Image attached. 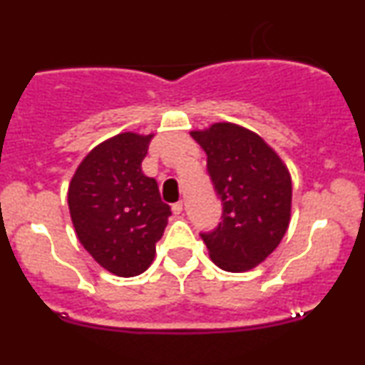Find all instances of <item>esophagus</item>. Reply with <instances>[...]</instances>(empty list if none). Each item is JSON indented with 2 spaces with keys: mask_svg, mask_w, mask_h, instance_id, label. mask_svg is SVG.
Instances as JSON below:
<instances>
[{
  "mask_svg": "<svg viewBox=\"0 0 365 365\" xmlns=\"http://www.w3.org/2000/svg\"><path fill=\"white\" fill-rule=\"evenodd\" d=\"M171 211H173L175 215H180V212L183 211V202H182V200H178V202H175L173 206H171Z\"/></svg>",
  "mask_w": 365,
  "mask_h": 365,
  "instance_id": "1",
  "label": "esophagus"
}]
</instances>
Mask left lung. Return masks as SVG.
<instances>
[{
  "label": "left lung",
  "mask_w": 365,
  "mask_h": 365,
  "mask_svg": "<svg viewBox=\"0 0 365 365\" xmlns=\"http://www.w3.org/2000/svg\"><path fill=\"white\" fill-rule=\"evenodd\" d=\"M190 135L207 154V171L223 204L220 225L200 233L221 269L244 273L279 245L292 215V178L262 137L240 125L212 123Z\"/></svg>",
  "instance_id": "left-lung-1"
}]
</instances>
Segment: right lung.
<instances>
[{"instance_id": "add662e5", "label": "right lung", "mask_w": 365, "mask_h": 365, "mask_svg": "<svg viewBox=\"0 0 365 365\" xmlns=\"http://www.w3.org/2000/svg\"><path fill=\"white\" fill-rule=\"evenodd\" d=\"M153 133L123 132L82 159L68 187L72 223L83 249L110 273L130 278L154 261L171 209L142 173Z\"/></svg>"}]
</instances>
